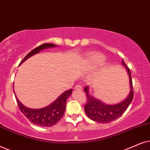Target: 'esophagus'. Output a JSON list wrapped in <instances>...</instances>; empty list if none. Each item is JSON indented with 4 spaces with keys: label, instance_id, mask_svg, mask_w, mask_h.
<instances>
[{
    "label": "esophagus",
    "instance_id": "1",
    "mask_svg": "<svg viewBox=\"0 0 150 150\" xmlns=\"http://www.w3.org/2000/svg\"><path fill=\"white\" fill-rule=\"evenodd\" d=\"M75 89H76V90L81 91V89H82V86H81V85H80V84H77L75 87Z\"/></svg>",
    "mask_w": 150,
    "mask_h": 150
}]
</instances>
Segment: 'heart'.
<instances>
[{
  "mask_svg": "<svg viewBox=\"0 0 150 150\" xmlns=\"http://www.w3.org/2000/svg\"><path fill=\"white\" fill-rule=\"evenodd\" d=\"M104 61L103 56L100 55V54H93L89 55L87 57L86 64L91 66H97L98 64H101Z\"/></svg>",
  "mask_w": 150,
  "mask_h": 150,
  "instance_id": "heart-1",
  "label": "heart"
}]
</instances>
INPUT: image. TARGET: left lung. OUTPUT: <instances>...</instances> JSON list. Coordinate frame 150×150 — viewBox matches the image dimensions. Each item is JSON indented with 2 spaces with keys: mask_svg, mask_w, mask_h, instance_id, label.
Segmentation results:
<instances>
[{
  "mask_svg": "<svg viewBox=\"0 0 150 150\" xmlns=\"http://www.w3.org/2000/svg\"><path fill=\"white\" fill-rule=\"evenodd\" d=\"M122 64L127 70L130 84L129 94L122 102L113 105H106L90 95L88 86H85L84 91L86 93L87 102L84 106V111L88 117L92 120L100 123H108L115 120L123 114L133 100L134 90L130 70L123 59L122 60Z\"/></svg>",
  "mask_w": 150,
  "mask_h": 150,
  "instance_id": "8db88e82",
  "label": "left lung"
}]
</instances>
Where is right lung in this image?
I'll return each mask as SVG.
<instances>
[{
  "mask_svg": "<svg viewBox=\"0 0 150 150\" xmlns=\"http://www.w3.org/2000/svg\"><path fill=\"white\" fill-rule=\"evenodd\" d=\"M55 46H57V45L52 44V43H43L39 45L25 57L23 59L21 62L20 65L30 57L40 52L41 50L53 48ZM72 91H73V89L66 91L50 105L42 109H29V108L25 107L18 100L16 96H15V97H16L17 104L21 111L30 122L41 127H52L57 124L63 116L66 107V100L71 95Z\"/></svg>",
  "mask_w": 150,
  "mask_h": 150,
  "instance_id": "right-lung-1",
  "label": "right lung"
}]
</instances>
